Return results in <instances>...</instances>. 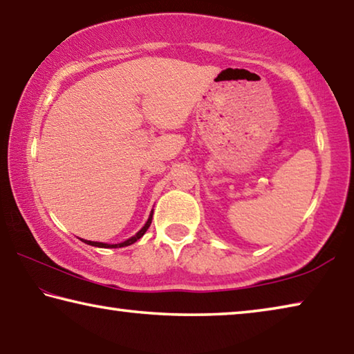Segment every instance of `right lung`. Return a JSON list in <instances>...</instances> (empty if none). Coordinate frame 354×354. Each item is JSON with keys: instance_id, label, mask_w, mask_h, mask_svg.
<instances>
[{"instance_id": "obj_1", "label": "right lung", "mask_w": 354, "mask_h": 354, "mask_svg": "<svg viewBox=\"0 0 354 354\" xmlns=\"http://www.w3.org/2000/svg\"><path fill=\"white\" fill-rule=\"evenodd\" d=\"M151 220H153V214L149 215V218H148V221L145 223V226H143L142 230H140L139 232H137L136 236H133L131 239H128V241H124V242H122V243H117V245H107V243L92 242V241H84V242H86L87 245H92V247H100V248H122V247H128V245L137 242V241H139V239H140L143 234H145L147 230L149 227V225H151Z\"/></svg>"}]
</instances>
